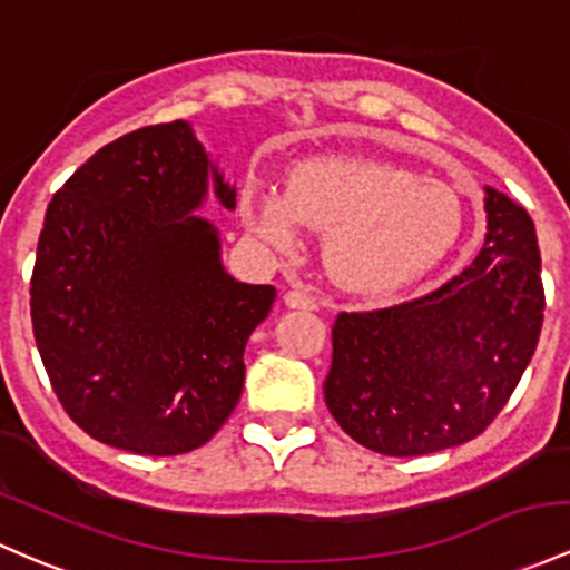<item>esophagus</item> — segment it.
Here are the masks:
<instances>
[{
  "label": "esophagus",
  "instance_id": "obj_1",
  "mask_svg": "<svg viewBox=\"0 0 570 570\" xmlns=\"http://www.w3.org/2000/svg\"><path fill=\"white\" fill-rule=\"evenodd\" d=\"M284 303L289 305V308H299V311H316L318 308V299L305 289H289L284 295Z\"/></svg>",
  "mask_w": 570,
  "mask_h": 570
}]
</instances>
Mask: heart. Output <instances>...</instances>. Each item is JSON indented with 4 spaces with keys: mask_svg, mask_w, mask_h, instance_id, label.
I'll list each match as a JSON object with an SVG mask.
<instances>
[{
    "mask_svg": "<svg viewBox=\"0 0 570 570\" xmlns=\"http://www.w3.org/2000/svg\"><path fill=\"white\" fill-rule=\"evenodd\" d=\"M243 210L248 229L278 252H295L303 227L327 233V271L354 292L395 289L428 273L465 224L449 184L367 159L305 161L286 194H252Z\"/></svg>",
    "mask_w": 570,
    "mask_h": 570,
    "instance_id": "heart-1",
    "label": "heart"
}]
</instances>
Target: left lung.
Returning a JSON list of instances; mask_svg holds the SVG:
<instances>
[{"mask_svg": "<svg viewBox=\"0 0 570 570\" xmlns=\"http://www.w3.org/2000/svg\"><path fill=\"white\" fill-rule=\"evenodd\" d=\"M487 235L465 271L430 295L337 314L330 414L362 446L419 458L484 433L517 390L543 322L533 218L484 186Z\"/></svg>", "mask_w": 570, "mask_h": 570, "instance_id": "obj_1", "label": "left lung"}]
</instances>
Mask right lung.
Segmentation results:
<instances>
[{
    "mask_svg": "<svg viewBox=\"0 0 570 570\" xmlns=\"http://www.w3.org/2000/svg\"><path fill=\"white\" fill-rule=\"evenodd\" d=\"M210 189L235 210L191 124L173 121L99 148L46 210L35 341L67 414L108 446L191 452L240 400L243 352L275 289L224 271L216 224L194 216Z\"/></svg>",
    "mask_w": 570,
    "mask_h": 570,
    "instance_id": "add662e5",
    "label": "right lung"
}]
</instances>
